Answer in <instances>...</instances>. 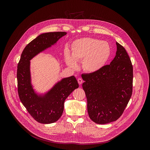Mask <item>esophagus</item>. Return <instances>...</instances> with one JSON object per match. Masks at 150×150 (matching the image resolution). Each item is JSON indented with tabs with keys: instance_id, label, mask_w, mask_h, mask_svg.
Masks as SVG:
<instances>
[{
	"instance_id": "obj_1",
	"label": "esophagus",
	"mask_w": 150,
	"mask_h": 150,
	"mask_svg": "<svg viewBox=\"0 0 150 150\" xmlns=\"http://www.w3.org/2000/svg\"><path fill=\"white\" fill-rule=\"evenodd\" d=\"M78 83L79 84V85H81V84H82V82H83V80H82V78H78Z\"/></svg>"
}]
</instances>
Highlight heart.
<instances>
[{
	"mask_svg": "<svg viewBox=\"0 0 150 150\" xmlns=\"http://www.w3.org/2000/svg\"><path fill=\"white\" fill-rule=\"evenodd\" d=\"M111 49L108 42L97 38L86 37L74 41L71 46V56L67 55V65L75 69L76 62L82 60L83 70L88 73H96L100 71L108 61Z\"/></svg>",
	"mask_w": 150,
	"mask_h": 150,
	"instance_id": "heart-1",
	"label": "heart"
}]
</instances>
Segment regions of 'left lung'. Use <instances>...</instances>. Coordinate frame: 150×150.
<instances>
[{"mask_svg": "<svg viewBox=\"0 0 150 150\" xmlns=\"http://www.w3.org/2000/svg\"><path fill=\"white\" fill-rule=\"evenodd\" d=\"M110 65L96 73L82 74L90 118L98 124L117 120L129 102L133 87V67L125 49L116 42Z\"/></svg>", "mask_w": 150, "mask_h": 150, "instance_id": "8db88e82", "label": "left lung"}]
</instances>
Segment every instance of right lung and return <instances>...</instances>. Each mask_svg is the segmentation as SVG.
<instances>
[{
  "instance_id": "obj_1",
  "label": "right lung",
  "mask_w": 150,
  "mask_h": 150,
  "mask_svg": "<svg viewBox=\"0 0 150 150\" xmlns=\"http://www.w3.org/2000/svg\"><path fill=\"white\" fill-rule=\"evenodd\" d=\"M67 34L51 32L40 34L26 46L18 64L16 77L19 99L30 115L41 123H54L61 117L65 100L79 85L75 77L71 76L58 82L45 95L38 96L31 83L30 60Z\"/></svg>"
}]
</instances>
